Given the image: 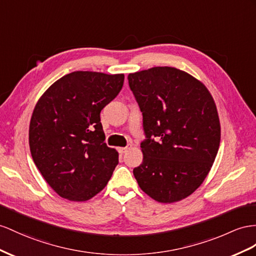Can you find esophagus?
Wrapping results in <instances>:
<instances>
[{
	"label": "esophagus",
	"instance_id": "obj_1",
	"mask_svg": "<svg viewBox=\"0 0 256 256\" xmlns=\"http://www.w3.org/2000/svg\"><path fill=\"white\" fill-rule=\"evenodd\" d=\"M130 148H132V146L130 145H128L126 147H120V148H118V152H119L120 154H124V152H126L128 150H130Z\"/></svg>",
	"mask_w": 256,
	"mask_h": 256
}]
</instances>
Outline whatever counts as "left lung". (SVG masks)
I'll list each match as a JSON object with an SVG mask.
<instances>
[{"label": "left lung", "mask_w": 256, "mask_h": 256, "mask_svg": "<svg viewBox=\"0 0 256 256\" xmlns=\"http://www.w3.org/2000/svg\"><path fill=\"white\" fill-rule=\"evenodd\" d=\"M128 78L147 137L140 144L142 164L133 170L138 186L161 203L185 199L201 186L218 152L213 97L198 78L173 67L137 71Z\"/></svg>", "instance_id": "1"}]
</instances>
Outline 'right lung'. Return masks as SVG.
<instances>
[{"label":"right lung","mask_w":256,"mask_h":256,"mask_svg":"<svg viewBox=\"0 0 256 256\" xmlns=\"http://www.w3.org/2000/svg\"><path fill=\"white\" fill-rule=\"evenodd\" d=\"M124 74L74 71L38 98L29 126L30 152L62 198L82 202L106 187L119 154L104 142L100 111L119 94Z\"/></svg>","instance_id":"right-lung-1"}]
</instances>
